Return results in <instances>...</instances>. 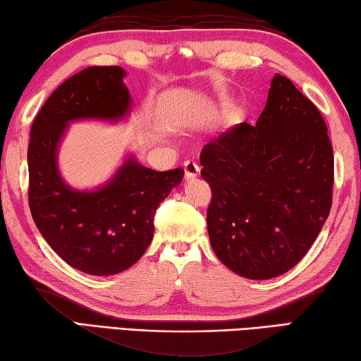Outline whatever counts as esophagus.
I'll return each mask as SVG.
<instances>
[{
	"mask_svg": "<svg viewBox=\"0 0 361 361\" xmlns=\"http://www.w3.org/2000/svg\"><path fill=\"white\" fill-rule=\"evenodd\" d=\"M184 173H185V179H195V177L200 174V166L195 161H185L184 163Z\"/></svg>",
	"mask_w": 361,
	"mask_h": 361,
	"instance_id": "1",
	"label": "esophagus"
}]
</instances>
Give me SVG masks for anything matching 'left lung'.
Masks as SVG:
<instances>
[{
  "instance_id": "obj_1",
  "label": "left lung",
  "mask_w": 361,
  "mask_h": 361,
  "mask_svg": "<svg viewBox=\"0 0 361 361\" xmlns=\"http://www.w3.org/2000/svg\"><path fill=\"white\" fill-rule=\"evenodd\" d=\"M200 164L213 193L207 224L221 263L263 281L300 262L331 212L334 154L323 116L287 77L271 80L257 124L213 138Z\"/></svg>"
}]
</instances>
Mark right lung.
Segmentation results:
<instances>
[{"mask_svg":"<svg viewBox=\"0 0 361 361\" xmlns=\"http://www.w3.org/2000/svg\"><path fill=\"white\" fill-rule=\"evenodd\" d=\"M119 66H92L63 82L30 129L29 207L48 245L82 273L111 276L137 263L153 238L159 203L180 184L184 169L153 171L127 158L106 185L71 188L58 169V147L71 121H119L130 93Z\"/></svg>","mask_w":361,"mask_h":361,"instance_id":"add662e5","label":"right lung"}]
</instances>
